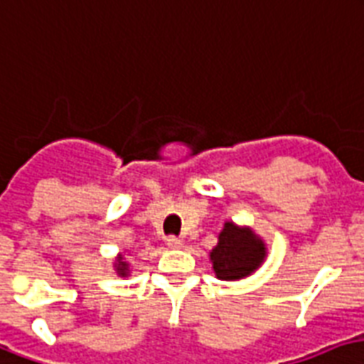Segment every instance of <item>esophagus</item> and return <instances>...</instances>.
Returning a JSON list of instances; mask_svg holds the SVG:
<instances>
[{"instance_id":"esophagus-1","label":"esophagus","mask_w":364,"mask_h":364,"mask_svg":"<svg viewBox=\"0 0 364 364\" xmlns=\"http://www.w3.org/2000/svg\"><path fill=\"white\" fill-rule=\"evenodd\" d=\"M166 245H168V247H171V250H180V247H182V245H184V242H182V240H180V237L171 236V237H166Z\"/></svg>"}]
</instances>
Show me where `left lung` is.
I'll return each mask as SVG.
<instances>
[{
    "instance_id": "1",
    "label": "left lung",
    "mask_w": 364,
    "mask_h": 364,
    "mask_svg": "<svg viewBox=\"0 0 364 364\" xmlns=\"http://www.w3.org/2000/svg\"><path fill=\"white\" fill-rule=\"evenodd\" d=\"M209 259L218 280H242L264 263L267 244L250 226H237L236 223L226 220Z\"/></svg>"
}]
</instances>
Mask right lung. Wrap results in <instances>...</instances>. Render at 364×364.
<instances>
[{
    "instance_id": "add662e5",
    "label": "right lung",
    "mask_w": 364,
    "mask_h": 364,
    "mask_svg": "<svg viewBox=\"0 0 364 364\" xmlns=\"http://www.w3.org/2000/svg\"><path fill=\"white\" fill-rule=\"evenodd\" d=\"M114 270H117V274L120 276V278H127V276H130V264H128L127 257H124V253L120 251L119 255L114 257V263H113Z\"/></svg>"
}]
</instances>
